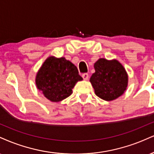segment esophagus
<instances>
[{
	"instance_id": "34e87169",
	"label": "esophagus",
	"mask_w": 154,
	"mask_h": 154,
	"mask_svg": "<svg viewBox=\"0 0 154 154\" xmlns=\"http://www.w3.org/2000/svg\"><path fill=\"white\" fill-rule=\"evenodd\" d=\"M82 78L85 79V80H88V77H89V75H88V74L85 73V74H83V75H82Z\"/></svg>"
}]
</instances>
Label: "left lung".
<instances>
[{"instance_id": "obj_1", "label": "left lung", "mask_w": 154, "mask_h": 154, "mask_svg": "<svg viewBox=\"0 0 154 154\" xmlns=\"http://www.w3.org/2000/svg\"><path fill=\"white\" fill-rule=\"evenodd\" d=\"M95 72L90 82L95 95L106 101L117 99L126 90L128 77L125 68L116 59L100 58L94 64Z\"/></svg>"}]
</instances>
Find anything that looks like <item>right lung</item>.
<instances>
[{"instance_id": "right-lung-1", "label": "right lung", "mask_w": 154, "mask_h": 154, "mask_svg": "<svg viewBox=\"0 0 154 154\" xmlns=\"http://www.w3.org/2000/svg\"><path fill=\"white\" fill-rule=\"evenodd\" d=\"M81 80L77 66L64 57H48L36 76L37 88L51 102H60L71 95L76 83Z\"/></svg>"}]
</instances>
